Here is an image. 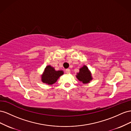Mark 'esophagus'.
<instances>
[{
  "label": "esophagus",
  "instance_id": "esophagus-1",
  "mask_svg": "<svg viewBox=\"0 0 131 131\" xmlns=\"http://www.w3.org/2000/svg\"><path fill=\"white\" fill-rule=\"evenodd\" d=\"M66 72L67 73H70V70L69 69H66Z\"/></svg>",
  "mask_w": 131,
  "mask_h": 131
}]
</instances>
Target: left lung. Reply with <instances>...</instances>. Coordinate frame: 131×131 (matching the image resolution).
<instances>
[{
	"label": "left lung",
	"mask_w": 131,
	"mask_h": 131,
	"mask_svg": "<svg viewBox=\"0 0 131 131\" xmlns=\"http://www.w3.org/2000/svg\"><path fill=\"white\" fill-rule=\"evenodd\" d=\"M76 77L80 81L82 82L83 84L89 83L93 79L90 71L85 65H84L80 69L79 72L77 73Z\"/></svg>",
	"instance_id": "obj_1"
}]
</instances>
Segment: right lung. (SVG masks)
Instances as JSON below:
<instances>
[{"instance_id": "1", "label": "right lung", "mask_w": 131, "mask_h": 131, "mask_svg": "<svg viewBox=\"0 0 131 131\" xmlns=\"http://www.w3.org/2000/svg\"><path fill=\"white\" fill-rule=\"evenodd\" d=\"M63 74V71H56L50 65L47 66L42 75L41 80L44 83L52 85L57 81L58 78Z\"/></svg>"}]
</instances>
